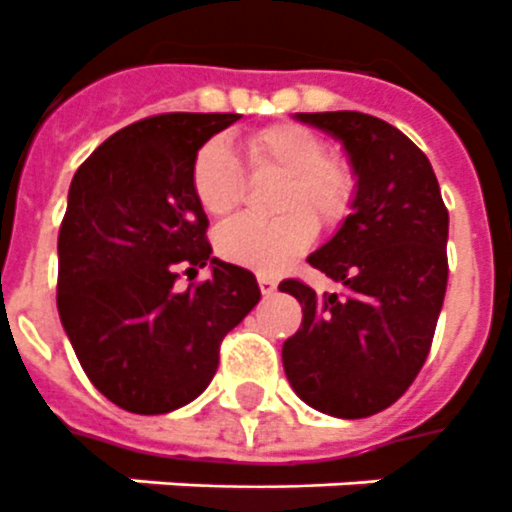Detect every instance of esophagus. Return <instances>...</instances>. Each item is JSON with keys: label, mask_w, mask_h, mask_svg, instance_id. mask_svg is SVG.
Masks as SVG:
<instances>
[{"label": "esophagus", "mask_w": 512, "mask_h": 512, "mask_svg": "<svg viewBox=\"0 0 512 512\" xmlns=\"http://www.w3.org/2000/svg\"><path fill=\"white\" fill-rule=\"evenodd\" d=\"M259 288L264 296H272L277 290V280L272 275H259Z\"/></svg>", "instance_id": "34e87169"}]
</instances>
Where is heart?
Here are the masks:
<instances>
[{
    "mask_svg": "<svg viewBox=\"0 0 512 512\" xmlns=\"http://www.w3.org/2000/svg\"><path fill=\"white\" fill-rule=\"evenodd\" d=\"M245 155L256 169L285 174L277 190L272 219L240 216L216 235V251L237 267L277 275L312 245L317 222L338 224L349 214L354 177L349 166L327 155L320 134L298 124L264 126L243 140ZM192 195L211 216L230 214L243 198V171L232 147L208 140L190 166Z\"/></svg>",
    "mask_w": 512,
    "mask_h": 512,
    "instance_id": "1",
    "label": "heart"
}]
</instances>
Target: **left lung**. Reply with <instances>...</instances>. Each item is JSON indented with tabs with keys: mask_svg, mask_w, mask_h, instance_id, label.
I'll return each instance as SVG.
<instances>
[{
	"mask_svg": "<svg viewBox=\"0 0 512 512\" xmlns=\"http://www.w3.org/2000/svg\"><path fill=\"white\" fill-rule=\"evenodd\" d=\"M296 121L341 142L357 192L341 230L309 256L346 296L280 282L304 309L282 343V367L314 410L370 418L410 388L431 351L447 293L449 214L431 161L396 126L357 110L296 113Z\"/></svg>",
	"mask_w": 512,
	"mask_h": 512,
	"instance_id": "1",
	"label": "left lung"
}]
</instances>
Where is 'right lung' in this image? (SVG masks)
Returning <instances> with one entry per match:
<instances>
[{
  "label": "right lung",
  "mask_w": 512,
  "mask_h": 512,
  "mask_svg": "<svg viewBox=\"0 0 512 512\" xmlns=\"http://www.w3.org/2000/svg\"><path fill=\"white\" fill-rule=\"evenodd\" d=\"M237 113H163L102 142L73 174L57 237V312L94 388L163 415L206 391L219 346L259 304L256 277L211 256L192 195L200 147ZM212 277L179 291L176 269Z\"/></svg>",
  "instance_id": "obj_1"
}]
</instances>
